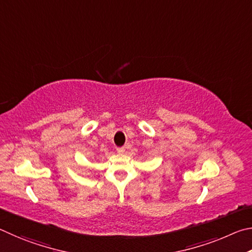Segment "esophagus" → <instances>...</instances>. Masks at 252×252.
<instances>
[{"label":"esophagus","instance_id":"obj_1","mask_svg":"<svg viewBox=\"0 0 252 252\" xmlns=\"http://www.w3.org/2000/svg\"><path fill=\"white\" fill-rule=\"evenodd\" d=\"M116 152H117L118 154H123L124 152H125V148H124V147H118V148L116 149Z\"/></svg>","mask_w":252,"mask_h":252}]
</instances>
